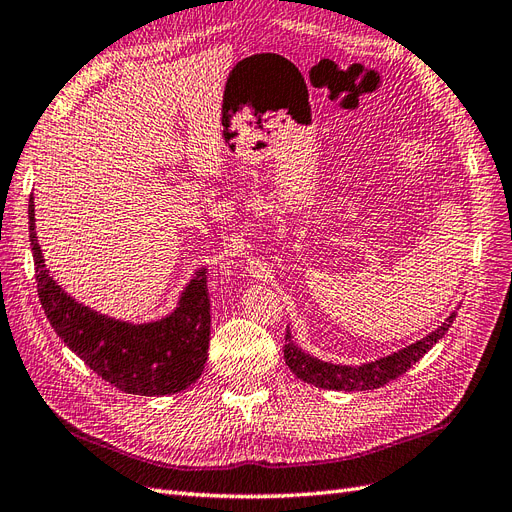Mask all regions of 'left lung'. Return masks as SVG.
<instances>
[{
	"label": "left lung",
	"mask_w": 512,
	"mask_h": 512,
	"mask_svg": "<svg viewBox=\"0 0 512 512\" xmlns=\"http://www.w3.org/2000/svg\"><path fill=\"white\" fill-rule=\"evenodd\" d=\"M455 317L457 313H452L440 328L429 334V337L412 343L410 347L401 349L397 354L379 358L369 364H362V367H341V364L324 362L304 354L302 349L296 347L294 341H291L289 330L285 334L283 354L291 373L306 384H313L317 388H326V390H345V392L373 390V388H382L384 384L392 382V379L401 377L407 369L412 367V364H416L422 356H425L429 349L448 332Z\"/></svg>",
	"instance_id": "1"
}]
</instances>
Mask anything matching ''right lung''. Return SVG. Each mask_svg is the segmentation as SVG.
<instances>
[{
	"instance_id": "obj_1",
	"label": "right lung",
	"mask_w": 512,
	"mask_h": 512,
	"mask_svg": "<svg viewBox=\"0 0 512 512\" xmlns=\"http://www.w3.org/2000/svg\"><path fill=\"white\" fill-rule=\"evenodd\" d=\"M38 298L49 324L87 367L128 394L158 397L195 384L208 360L210 294L208 274L199 270L188 283L178 309L154 324H126L72 300L45 268L34 231V197H29Z\"/></svg>"
}]
</instances>
